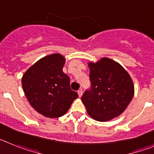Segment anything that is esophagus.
Listing matches in <instances>:
<instances>
[{
    "mask_svg": "<svg viewBox=\"0 0 154 154\" xmlns=\"http://www.w3.org/2000/svg\"><path fill=\"white\" fill-rule=\"evenodd\" d=\"M77 94H78V96L80 97H81L83 95V91L82 90H79L78 91H77Z\"/></svg>",
    "mask_w": 154,
    "mask_h": 154,
    "instance_id": "obj_1",
    "label": "esophagus"
}]
</instances>
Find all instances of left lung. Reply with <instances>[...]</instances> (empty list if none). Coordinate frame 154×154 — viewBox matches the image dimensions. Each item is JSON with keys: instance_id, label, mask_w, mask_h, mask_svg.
<instances>
[{"instance_id": "8db88e82", "label": "left lung", "mask_w": 154, "mask_h": 154, "mask_svg": "<svg viewBox=\"0 0 154 154\" xmlns=\"http://www.w3.org/2000/svg\"><path fill=\"white\" fill-rule=\"evenodd\" d=\"M91 87L81 100L88 114L97 121H107L125 110L134 97L132 79L118 63L103 57L90 63Z\"/></svg>"}]
</instances>
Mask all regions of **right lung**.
Returning <instances> with one entry per match:
<instances>
[{"label":"right lung","instance_id":"add662e5","mask_svg":"<svg viewBox=\"0 0 154 154\" xmlns=\"http://www.w3.org/2000/svg\"><path fill=\"white\" fill-rule=\"evenodd\" d=\"M65 59L51 54L34 63L22 77V87L30 104L44 117L56 118L69 110L78 94L70 87V77L63 72Z\"/></svg>","mask_w":154,"mask_h":154}]
</instances>
